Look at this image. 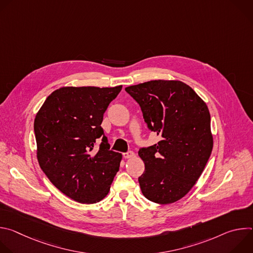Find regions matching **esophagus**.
I'll return each instance as SVG.
<instances>
[{
  "mask_svg": "<svg viewBox=\"0 0 253 253\" xmlns=\"http://www.w3.org/2000/svg\"><path fill=\"white\" fill-rule=\"evenodd\" d=\"M135 156V153L133 151H128L126 153H123V157L125 159H129V158H133Z\"/></svg>",
  "mask_w": 253,
  "mask_h": 253,
  "instance_id": "1",
  "label": "esophagus"
}]
</instances>
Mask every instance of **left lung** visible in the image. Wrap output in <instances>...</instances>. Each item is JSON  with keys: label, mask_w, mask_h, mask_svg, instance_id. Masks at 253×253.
I'll list each match as a JSON object with an SVG mask.
<instances>
[{"label": "left lung", "mask_w": 253, "mask_h": 253, "mask_svg": "<svg viewBox=\"0 0 253 253\" xmlns=\"http://www.w3.org/2000/svg\"><path fill=\"white\" fill-rule=\"evenodd\" d=\"M125 91L139 104L148 129L161 138L138 151L145 164L138 178L143 195L159 204L181 199L195 185L212 151L207 105L181 81L153 80Z\"/></svg>", "instance_id": "obj_1"}]
</instances>
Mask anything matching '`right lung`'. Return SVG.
I'll list each match as a JSON object with an SVG mask.
<instances>
[{
	"label": "right lung",
	"instance_id": "right-lung-1",
	"mask_svg": "<svg viewBox=\"0 0 253 253\" xmlns=\"http://www.w3.org/2000/svg\"><path fill=\"white\" fill-rule=\"evenodd\" d=\"M121 89L63 87L48 96L36 115L40 167L62 193L77 202L102 200L119 170L122 155L110 150L101 123Z\"/></svg>",
	"mask_w": 253,
	"mask_h": 253
}]
</instances>
